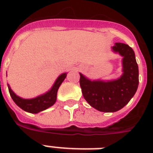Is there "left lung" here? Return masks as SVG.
Wrapping results in <instances>:
<instances>
[{"instance_id": "left-lung-1", "label": "left lung", "mask_w": 153, "mask_h": 153, "mask_svg": "<svg viewBox=\"0 0 153 153\" xmlns=\"http://www.w3.org/2000/svg\"><path fill=\"white\" fill-rule=\"evenodd\" d=\"M111 50L122 57V74L119 78L91 80L79 73L84 98L93 108L105 113L118 111L128 104L139 84V70L133 49L126 44L115 43Z\"/></svg>"}]
</instances>
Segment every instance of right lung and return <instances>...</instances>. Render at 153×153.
<instances>
[{"mask_svg": "<svg viewBox=\"0 0 153 153\" xmlns=\"http://www.w3.org/2000/svg\"><path fill=\"white\" fill-rule=\"evenodd\" d=\"M67 74V72L60 74L48 91L37 96L36 98L26 99L16 95L8 83V91L10 94L11 98H13L14 102L23 110L31 114H38L39 112L44 111L49 107L52 106L55 104L57 98L58 90L62 82L66 79Z\"/></svg>", "mask_w": 153, "mask_h": 153, "instance_id": "obj_1", "label": "right lung"}]
</instances>
